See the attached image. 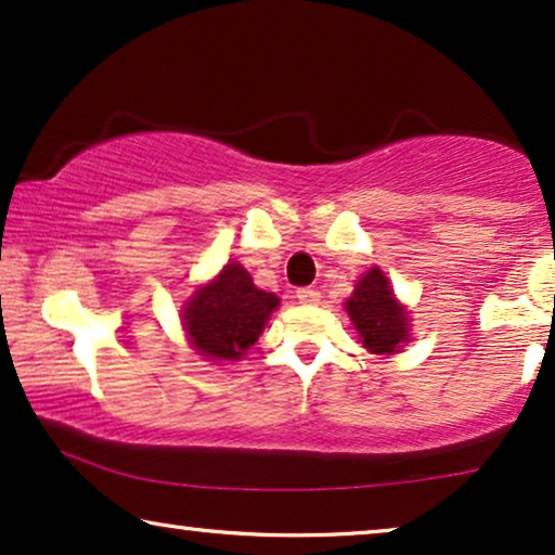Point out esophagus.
<instances>
[{
  "label": "esophagus",
  "instance_id": "esophagus-1",
  "mask_svg": "<svg viewBox=\"0 0 555 555\" xmlns=\"http://www.w3.org/2000/svg\"><path fill=\"white\" fill-rule=\"evenodd\" d=\"M296 299H299V304H319V299H322V294L317 292V288L311 286H304V288H296Z\"/></svg>",
  "mask_w": 555,
  "mask_h": 555
}]
</instances>
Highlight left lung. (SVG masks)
I'll return each mask as SVG.
<instances>
[{"mask_svg":"<svg viewBox=\"0 0 555 555\" xmlns=\"http://www.w3.org/2000/svg\"><path fill=\"white\" fill-rule=\"evenodd\" d=\"M364 349L372 354H397L410 341L408 311L395 299L389 279L372 267L357 281L354 294L345 301Z\"/></svg>","mask_w":555,"mask_h":555,"instance_id":"left-lung-1","label":"left lung"}]
</instances>
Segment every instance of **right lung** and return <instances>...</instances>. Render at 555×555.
Here are the masks:
<instances>
[{
	"label": "right lung",
	"instance_id": "1",
	"mask_svg": "<svg viewBox=\"0 0 555 555\" xmlns=\"http://www.w3.org/2000/svg\"><path fill=\"white\" fill-rule=\"evenodd\" d=\"M276 307V294L256 288L251 274L238 261H229L185 301L183 330L203 359L236 362L259 341Z\"/></svg>",
	"mask_w": 555,
	"mask_h": 555
}]
</instances>
